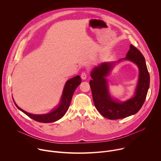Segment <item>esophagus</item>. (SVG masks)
I'll use <instances>...</instances> for the list:
<instances>
[{
  "mask_svg": "<svg viewBox=\"0 0 161 161\" xmlns=\"http://www.w3.org/2000/svg\"><path fill=\"white\" fill-rule=\"evenodd\" d=\"M87 77V74L85 73V72H83L81 75V78L83 79V80H85Z\"/></svg>",
  "mask_w": 161,
  "mask_h": 161,
  "instance_id": "34e87169",
  "label": "esophagus"
}]
</instances>
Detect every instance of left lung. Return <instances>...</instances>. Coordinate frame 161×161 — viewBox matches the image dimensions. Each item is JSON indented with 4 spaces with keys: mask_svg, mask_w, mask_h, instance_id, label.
I'll list each match as a JSON object with an SVG mask.
<instances>
[{
    "mask_svg": "<svg viewBox=\"0 0 161 161\" xmlns=\"http://www.w3.org/2000/svg\"><path fill=\"white\" fill-rule=\"evenodd\" d=\"M121 60H128L135 63L140 70L135 95L125 102L114 101L109 94L105 77L113 67V63H102L95 67L90 75L92 80L89 83L95 107L102 116L109 120L124 119L138 112L145 101L150 85V75L145 59L138 49L130 44L126 57Z\"/></svg>",
    "mask_w": 161,
    "mask_h": 161,
    "instance_id": "obj_1",
    "label": "left lung"
}]
</instances>
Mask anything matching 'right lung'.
I'll return each instance as SVG.
<instances>
[{
    "mask_svg": "<svg viewBox=\"0 0 161 161\" xmlns=\"http://www.w3.org/2000/svg\"><path fill=\"white\" fill-rule=\"evenodd\" d=\"M81 80L80 76H76L71 80H69L64 86L63 94L61 97L60 103L58 106L50 112V113L45 114H33L31 113H29L24 110L21 109L19 108L16 103V106L21 110L22 112H24L25 114L30 117L31 119L42 123H51L55 122L59 119H60L67 111L69 107L70 106L71 99L73 95L75 92L76 88L81 83Z\"/></svg>",
    "mask_w": 161,
    "mask_h": 161,
    "instance_id": "obj_1",
    "label": "right lung"
}]
</instances>
